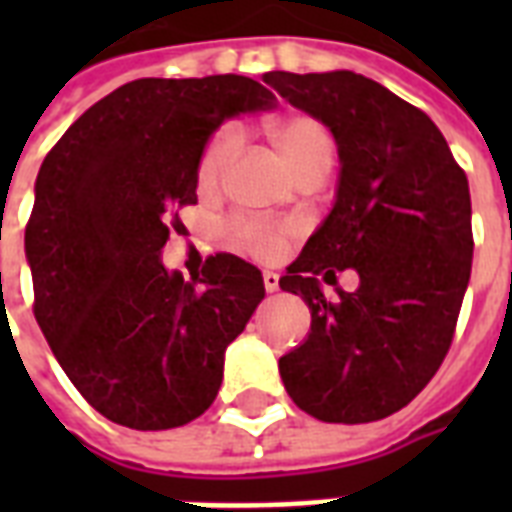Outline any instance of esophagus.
<instances>
[{
  "label": "esophagus",
  "instance_id": "obj_1",
  "mask_svg": "<svg viewBox=\"0 0 512 512\" xmlns=\"http://www.w3.org/2000/svg\"><path fill=\"white\" fill-rule=\"evenodd\" d=\"M263 284H265V292H279V273L265 271L263 273Z\"/></svg>",
  "mask_w": 512,
  "mask_h": 512
}]
</instances>
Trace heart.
Instances as JSON below:
<instances>
[{
	"label": "heart",
	"mask_w": 512,
	"mask_h": 512,
	"mask_svg": "<svg viewBox=\"0 0 512 512\" xmlns=\"http://www.w3.org/2000/svg\"><path fill=\"white\" fill-rule=\"evenodd\" d=\"M268 138L273 140L281 159L300 180L311 175H327L332 170L335 140L316 116H276L268 122ZM239 146L241 130L236 124H225L207 140V146L199 156V167H196L199 191L212 193L220 188L225 172L239 154ZM297 231H300L297 223H268V220H255V217H236L228 223V236H231L233 247L260 257V260L279 257L289 247V241L295 239Z\"/></svg>",
	"instance_id": "b5f03b06"
}]
</instances>
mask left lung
I'll return each mask as SVG.
<instances>
[{
  "label": "left lung",
  "mask_w": 512,
  "mask_h": 512,
  "mask_svg": "<svg viewBox=\"0 0 512 512\" xmlns=\"http://www.w3.org/2000/svg\"><path fill=\"white\" fill-rule=\"evenodd\" d=\"M263 79L327 124L342 164L335 207L279 281L311 308V335L279 358L281 380L316 420H382L433 380L452 345L473 263L468 177L425 111L366 76ZM348 267L353 293L336 286Z\"/></svg>",
  "instance_id": "left-lung-1"
}]
</instances>
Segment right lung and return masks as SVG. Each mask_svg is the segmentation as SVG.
Returning a JSON list of instances; mask_svg holds the SVG:
<instances>
[{
	"mask_svg": "<svg viewBox=\"0 0 512 512\" xmlns=\"http://www.w3.org/2000/svg\"><path fill=\"white\" fill-rule=\"evenodd\" d=\"M273 103L236 74L135 79L44 156L26 225L34 316L68 380L111 422L180 428L215 401L225 348L265 297L263 276L223 252L183 281L159 255L183 225L177 209L196 204L209 135Z\"/></svg>",
	"mask_w": 512,
	"mask_h": 512,
	"instance_id": "1",
	"label": "right lung"
}]
</instances>
